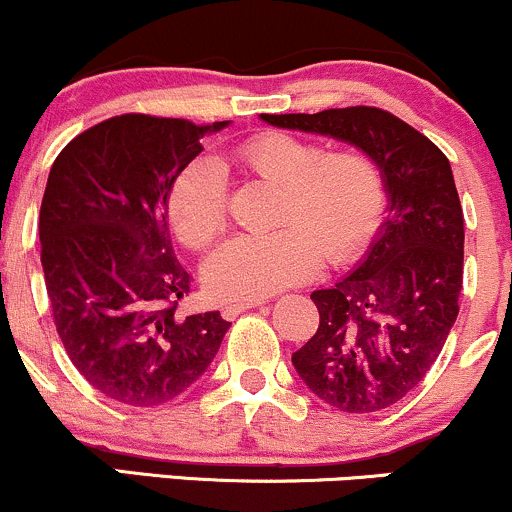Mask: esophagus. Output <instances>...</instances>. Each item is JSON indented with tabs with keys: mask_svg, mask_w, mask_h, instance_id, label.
Listing matches in <instances>:
<instances>
[{
	"mask_svg": "<svg viewBox=\"0 0 512 512\" xmlns=\"http://www.w3.org/2000/svg\"><path fill=\"white\" fill-rule=\"evenodd\" d=\"M262 301H236V303H226L221 308V315L226 317V320H233V317H238L240 313H245V310L250 308H257Z\"/></svg>",
	"mask_w": 512,
	"mask_h": 512,
	"instance_id": "34e87169",
	"label": "esophagus"
}]
</instances>
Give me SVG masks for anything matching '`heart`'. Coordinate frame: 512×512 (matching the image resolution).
Wrapping results in <instances>:
<instances>
[{"label":"heart","mask_w":512,"mask_h":512,"mask_svg":"<svg viewBox=\"0 0 512 512\" xmlns=\"http://www.w3.org/2000/svg\"><path fill=\"white\" fill-rule=\"evenodd\" d=\"M231 161L279 197L269 236L236 238L209 257L204 281L221 298L257 301L313 276L320 260H351L383 216L385 173L363 149L327 151L315 139L267 132L236 146ZM166 207L187 248H211L228 228L219 163L197 158L182 168Z\"/></svg>","instance_id":"heart-1"}]
</instances>
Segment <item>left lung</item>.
Returning <instances> with one entry per match:
<instances>
[{"label": "left lung", "mask_w": 512, "mask_h": 512, "mask_svg": "<svg viewBox=\"0 0 512 512\" xmlns=\"http://www.w3.org/2000/svg\"><path fill=\"white\" fill-rule=\"evenodd\" d=\"M262 120L342 139L383 168L390 214L358 269L310 293L320 325L291 361L310 392L339 411L387 409L426 378L460 313L464 214L450 161L370 105Z\"/></svg>", "instance_id": "obj_1"}]
</instances>
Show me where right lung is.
<instances>
[{"label": "right lung", "mask_w": 512, "mask_h": 512, "mask_svg": "<svg viewBox=\"0 0 512 512\" xmlns=\"http://www.w3.org/2000/svg\"><path fill=\"white\" fill-rule=\"evenodd\" d=\"M175 117L115 115L74 137L40 204V262L52 320L76 370L115 402L158 407L187 390L231 322L182 315L192 276L170 245L166 204L199 139Z\"/></svg>", "instance_id": "right-lung-1"}]
</instances>
